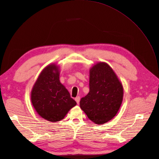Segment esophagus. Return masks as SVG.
<instances>
[{"mask_svg": "<svg viewBox=\"0 0 159 159\" xmlns=\"http://www.w3.org/2000/svg\"><path fill=\"white\" fill-rule=\"evenodd\" d=\"M75 101H76L77 104H79L80 103V96H78L75 98Z\"/></svg>", "mask_w": 159, "mask_h": 159, "instance_id": "obj_1", "label": "esophagus"}]
</instances>
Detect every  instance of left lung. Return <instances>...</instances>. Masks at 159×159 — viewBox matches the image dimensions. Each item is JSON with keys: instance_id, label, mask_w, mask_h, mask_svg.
<instances>
[{"instance_id": "8db88e82", "label": "left lung", "mask_w": 159, "mask_h": 159, "mask_svg": "<svg viewBox=\"0 0 159 159\" xmlns=\"http://www.w3.org/2000/svg\"><path fill=\"white\" fill-rule=\"evenodd\" d=\"M89 87L80 107L92 122L102 125L114 118L122 103V84L107 63L99 62L90 70Z\"/></svg>"}]
</instances>
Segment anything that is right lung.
I'll return each mask as SVG.
<instances>
[{"label": "right lung", "mask_w": 159, "mask_h": 159, "mask_svg": "<svg viewBox=\"0 0 159 159\" xmlns=\"http://www.w3.org/2000/svg\"><path fill=\"white\" fill-rule=\"evenodd\" d=\"M59 74L57 65H48L40 74L31 91V102L37 113L51 122L63 119L76 105L60 83Z\"/></svg>", "instance_id": "right-lung-1"}]
</instances>
